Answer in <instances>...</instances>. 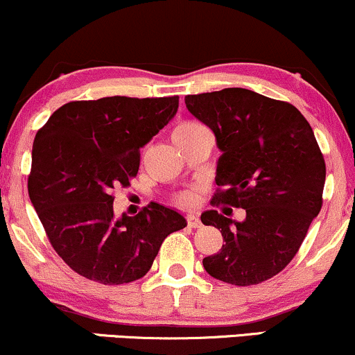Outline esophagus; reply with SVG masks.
<instances>
[{
	"instance_id": "esophagus-1",
	"label": "esophagus",
	"mask_w": 355,
	"mask_h": 355,
	"mask_svg": "<svg viewBox=\"0 0 355 355\" xmlns=\"http://www.w3.org/2000/svg\"><path fill=\"white\" fill-rule=\"evenodd\" d=\"M187 223H189L190 228H200V226H202V221H200L198 215H195V213L187 215Z\"/></svg>"
}]
</instances>
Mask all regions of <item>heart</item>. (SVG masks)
<instances>
[{"label":"heart","mask_w":355,"mask_h":355,"mask_svg":"<svg viewBox=\"0 0 355 355\" xmlns=\"http://www.w3.org/2000/svg\"><path fill=\"white\" fill-rule=\"evenodd\" d=\"M205 130V127L202 123L198 122H193V121H187V122H180L177 127L173 129V142H180V140H185L189 139V137L198 134V132ZM193 193H185L180 196V203L183 205H190L193 202Z\"/></svg>","instance_id":"heart-1"}]
</instances>
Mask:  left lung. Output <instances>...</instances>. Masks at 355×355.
Masks as SVG:
<instances>
[{"label":"left lung","instance_id":"8db88e82","mask_svg":"<svg viewBox=\"0 0 355 355\" xmlns=\"http://www.w3.org/2000/svg\"><path fill=\"white\" fill-rule=\"evenodd\" d=\"M185 104L221 150L213 203L246 211L243 221L202 213L225 241L203 268L228 284L263 283L288 266L321 211L326 164L314 132L289 102L241 87L187 96Z\"/></svg>","mask_w":355,"mask_h":355}]
</instances>
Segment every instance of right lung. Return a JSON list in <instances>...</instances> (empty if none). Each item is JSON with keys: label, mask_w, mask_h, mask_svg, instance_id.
<instances>
[{"label": "right lung", "mask_w": 355, "mask_h": 355, "mask_svg": "<svg viewBox=\"0 0 355 355\" xmlns=\"http://www.w3.org/2000/svg\"><path fill=\"white\" fill-rule=\"evenodd\" d=\"M178 96H114L67 102L37 130L28 191L54 251L78 275L102 284L140 279L162 243L187 220L150 203L114 218V187H129L140 148L177 114Z\"/></svg>", "instance_id": "add662e5"}]
</instances>
